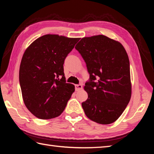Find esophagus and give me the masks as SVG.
I'll list each match as a JSON object with an SVG mask.
<instances>
[{"mask_svg":"<svg viewBox=\"0 0 154 154\" xmlns=\"http://www.w3.org/2000/svg\"><path fill=\"white\" fill-rule=\"evenodd\" d=\"M75 91H80L81 89H82L83 86H82V85L79 84V85H75Z\"/></svg>","mask_w":154,"mask_h":154,"instance_id":"obj_1","label":"esophagus"}]
</instances>
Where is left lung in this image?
Returning a JSON list of instances; mask_svg holds the SVG:
<instances>
[{
    "instance_id": "obj_1",
    "label": "left lung",
    "mask_w": 154,
    "mask_h": 154,
    "mask_svg": "<svg viewBox=\"0 0 154 154\" xmlns=\"http://www.w3.org/2000/svg\"><path fill=\"white\" fill-rule=\"evenodd\" d=\"M85 62L89 79L82 103L86 116L101 124L114 122L131 98L130 61L123 45L105 35L83 38L75 48Z\"/></svg>"
}]
</instances>
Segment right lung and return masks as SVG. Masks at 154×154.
I'll list each match as a JSON object with an SVG mask.
<instances>
[{
	"label": "right lung",
	"mask_w": 154,
	"mask_h": 154,
	"mask_svg": "<svg viewBox=\"0 0 154 154\" xmlns=\"http://www.w3.org/2000/svg\"><path fill=\"white\" fill-rule=\"evenodd\" d=\"M79 38L48 34L25 51L19 71L22 98L27 109L40 119L60 116L75 91L63 72L65 58Z\"/></svg>",
	"instance_id": "obj_1"
}]
</instances>
